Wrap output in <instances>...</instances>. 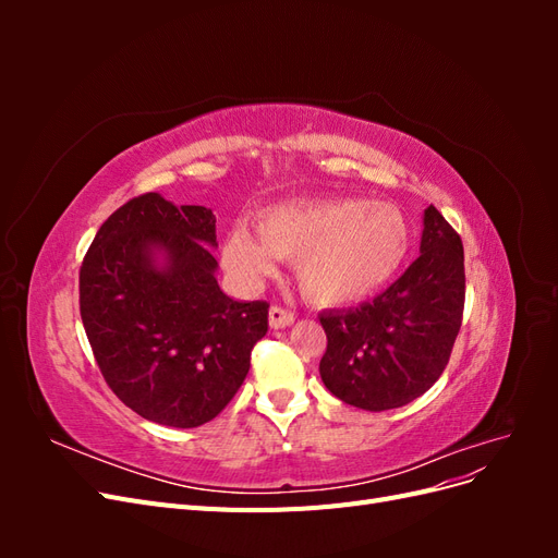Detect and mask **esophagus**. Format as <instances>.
<instances>
[{"label":"esophagus","instance_id":"1","mask_svg":"<svg viewBox=\"0 0 558 558\" xmlns=\"http://www.w3.org/2000/svg\"><path fill=\"white\" fill-rule=\"evenodd\" d=\"M293 320H295V314H293V312L283 310V307H279V305L269 307V328H275V330L289 328V326L293 324Z\"/></svg>","mask_w":558,"mask_h":558}]
</instances>
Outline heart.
I'll use <instances>...</instances> for the list:
<instances>
[{
	"instance_id": "1",
	"label": "heart",
	"mask_w": 558,
	"mask_h": 558,
	"mask_svg": "<svg viewBox=\"0 0 558 558\" xmlns=\"http://www.w3.org/2000/svg\"><path fill=\"white\" fill-rule=\"evenodd\" d=\"M256 232L234 226L223 240L230 272L253 283L295 260L302 293L318 305H351L381 291L412 246L408 218L388 202L300 199L267 207Z\"/></svg>"
}]
</instances>
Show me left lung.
<instances>
[{
    "instance_id": "left-lung-1",
    "label": "left lung",
    "mask_w": 558,
    "mask_h": 558,
    "mask_svg": "<svg viewBox=\"0 0 558 558\" xmlns=\"http://www.w3.org/2000/svg\"><path fill=\"white\" fill-rule=\"evenodd\" d=\"M418 258L373 302L324 312L328 347L318 373L328 391L367 412L424 396L449 363L465 302L463 244L433 205Z\"/></svg>"
}]
</instances>
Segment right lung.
<instances>
[{"label": "right lung", "mask_w": 558, "mask_h": 558, "mask_svg": "<svg viewBox=\"0 0 558 558\" xmlns=\"http://www.w3.org/2000/svg\"><path fill=\"white\" fill-rule=\"evenodd\" d=\"M216 218L158 193L116 209L83 258L81 318L111 391L160 426L207 424L240 391L267 302L216 281Z\"/></svg>", "instance_id": "1"}]
</instances>
